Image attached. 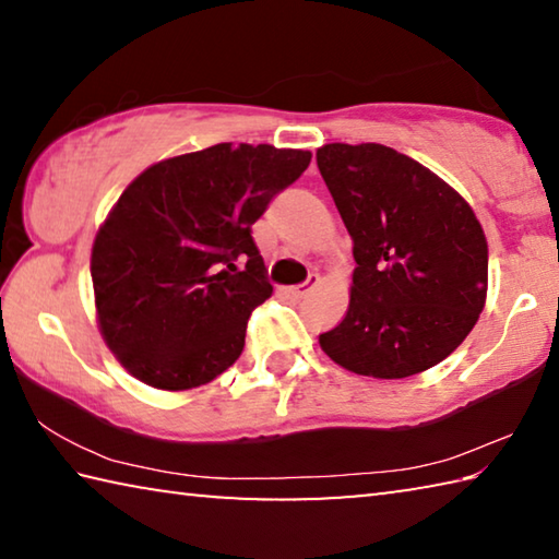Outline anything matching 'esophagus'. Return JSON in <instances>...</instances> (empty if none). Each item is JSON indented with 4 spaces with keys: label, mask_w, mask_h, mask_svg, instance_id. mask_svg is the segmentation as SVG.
Returning <instances> with one entry per match:
<instances>
[{
    "label": "esophagus",
    "mask_w": 559,
    "mask_h": 559,
    "mask_svg": "<svg viewBox=\"0 0 559 559\" xmlns=\"http://www.w3.org/2000/svg\"><path fill=\"white\" fill-rule=\"evenodd\" d=\"M320 283V276L318 273H313V276H310L306 283H300V286H293V288H288V293L293 298H302V296H308L310 290H313L316 286Z\"/></svg>",
    "instance_id": "1"
}]
</instances>
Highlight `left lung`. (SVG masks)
<instances>
[{
	"instance_id": "1",
	"label": "left lung",
	"mask_w": 559,
	"mask_h": 559,
	"mask_svg": "<svg viewBox=\"0 0 559 559\" xmlns=\"http://www.w3.org/2000/svg\"><path fill=\"white\" fill-rule=\"evenodd\" d=\"M318 169L353 236L343 323L320 335L345 370L402 380L439 365L476 325L488 243L468 202L416 159L377 143H330Z\"/></svg>"
}]
</instances>
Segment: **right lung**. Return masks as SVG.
Returning a JSON list of instances; mask_svg holds the SVG:
<instances>
[{
    "mask_svg": "<svg viewBox=\"0 0 559 559\" xmlns=\"http://www.w3.org/2000/svg\"><path fill=\"white\" fill-rule=\"evenodd\" d=\"M310 157L219 143L132 179L91 253L103 340L132 377L182 392L239 359L251 310L273 293L251 226Z\"/></svg>",
    "mask_w": 559,
    "mask_h": 559,
    "instance_id": "right-lung-1",
    "label": "right lung"
}]
</instances>
